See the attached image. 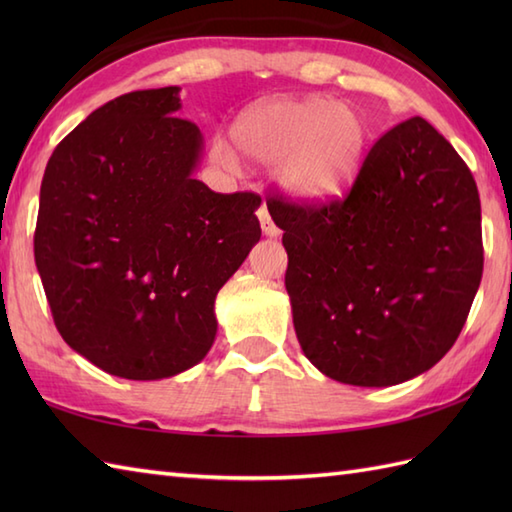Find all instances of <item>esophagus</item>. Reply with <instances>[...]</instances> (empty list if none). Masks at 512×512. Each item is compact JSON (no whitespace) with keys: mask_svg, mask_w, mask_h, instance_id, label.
I'll return each mask as SVG.
<instances>
[{"mask_svg":"<svg viewBox=\"0 0 512 512\" xmlns=\"http://www.w3.org/2000/svg\"><path fill=\"white\" fill-rule=\"evenodd\" d=\"M257 217H259V224H262L264 235H268V237H277V235H279V228L275 226L273 220H270V213H268V209H266V204L259 206V209H257Z\"/></svg>","mask_w":512,"mask_h":512,"instance_id":"34e87169","label":"esophagus"}]
</instances>
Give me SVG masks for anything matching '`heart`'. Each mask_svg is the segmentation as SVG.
<instances>
[{"instance_id":"b5f03b06","label":"heart","mask_w":512,"mask_h":512,"mask_svg":"<svg viewBox=\"0 0 512 512\" xmlns=\"http://www.w3.org/2000/svg\"><path fill=\"white\" fill-rule=\"evenodd\" d=\"M235 145L262 165H277L279 187L290 200L325 204L352 187L363 167L369 127L363 112L328 96L266 99L237 118ZM215 160L239 167L237 151L217 138Z\"/></svg>"}]
</instances>
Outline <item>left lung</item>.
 I'll return each mask as SVG.
<instances>
[{
  "label": "left lung",
  "mask_w": 512,
  "mask_h": 512,
  "mask_svg": "<svg viewBox=\"0 0 512 512\" xmlns=\"http://www.w3.org/2000/svg\"><path fill=\"white\" fill-rule=\"evenodd\" d=\"M266 204L284 231L297 339L321 374L389 387L451 350L482 281V209L469 167L424 118L376 140L343 200Z\"/></svg>",
  "instance_id": "obj_1"
}]
</instances>
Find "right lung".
I'll use <instances>...</instances> for the list:
<instances>
[{
    "mask_svg": "<svg viewBox=\"0 0 512 512\" xmlns=\"http://www.w3.org/2000/svg\"><path fill=\"white\" fill-rule=\"evenodd\" d=\"M180 107L178 85L105 103L52 151L41 182L35 264L54 325L129 380L202 361L217 292L262 237L257 193L193 178L204 143Z\"/></svg>",
    "mask_w": 512,
    "mask_h": 512,
    "instance_id": "1",
    "label": "right lung"
}]
</instances>
